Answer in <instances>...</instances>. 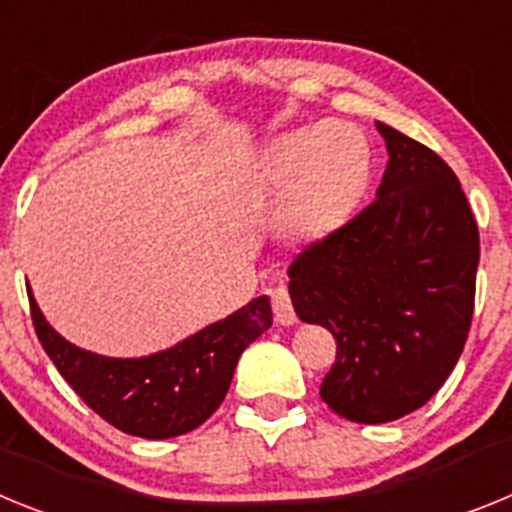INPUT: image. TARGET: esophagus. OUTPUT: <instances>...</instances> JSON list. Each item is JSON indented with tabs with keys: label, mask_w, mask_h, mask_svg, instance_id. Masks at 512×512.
<instances>
[{
	"label": "esophagus",
	"mask_w": 512,
	"mask_h": 512,
	"mask_svg": "<svg viewBox=\"0 0 512 512\" xmlns=\"http://www.w3.org/2000/svg\"><path fill=\"white\" fill-rule=\"evenodd\" d=\"M271 305H274V318H277L279 325L297 323V312L295 307H292V300H289L287 287H277L271 292Z\"/></svg>",
	"instance_id": "34e87169"
}]
</instances>
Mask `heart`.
Instances as JSON below:
<instances>
[{"mask_svg": "<svg viewBox=\"0 0 512 512\" xmlns=\"http://www.w3.org/2000/svg\"><path fill=\"white\" fill-rule=\"evenodd\" d=\"M372 176V148L354 125L318 122L292 130L269 148L266 187L279 194L295 189L292 223L320 230L359 202Z\"/></svg>", "mask_w": 512, "mask_h": 512, "instance_id": "obj_1", "label": "heart"}]
</instances>
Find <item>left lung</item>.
Listing matches in <instances>:
<instances>
[{"label": "left lung", "instance_id": "8db88e82", "mask_svg": "<svg viewBox=\"0 0 512 512\" xmlns=\"http://www.w3.org/2000/svg\"><path fill=\"white\" fill-rule=\"evenodd\" d=\"M387 169L377 200L289 266L302 323L338 341L320 384L333 413L390 423L431 400L467 343L479 230L441 156L377 122Z\"/></svg>", "mask_w": 512, "mask_h": 512}]
</instances>
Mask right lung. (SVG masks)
<instances>
[{
  "mask_svg": "<svg viewBox=\"0 0 512 512\" xmlns=\"http://www.w3.org/2000/svg\"><path fill=\"white\" fill-rule=\"evenodd\" d=\"M33 325L61 377L110 425L128 436L161 441L194 431L225 400L235 364L271 328V302L261 295L184 341L138 359H115L74 346L45 320L27 289Z\"/></svg>",
  "mask_w": 512,
  "mask_h": 512,
  "instance_id": "1",
  "label": "right lung"
}]
</instances>
